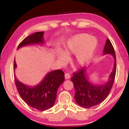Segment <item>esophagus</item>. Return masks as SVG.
<instances>
[{
	"label": "esophagus",
	"instance_id": "1",
	"mask_svg": "<svg viewBox=\"0 0 129 129\" xmlns=\"http://www.w3.org/2000/svg\"><path fill=\"white\" fill-rule=\"evenodd\" d=\"M65 79H69L71 78V75L68 73H66L65 74Z\"/></svg>",
	"mask_w": 129,
	"mask_h": 129
}]
</instances>
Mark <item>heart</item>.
<instances>
[{
    "label": "heart",
    "instance_id": "obj_1",
    "mask_svg": "<svg viewBox=\"0 0 129 129\" xmlns=\"http://www.w3.org/2000/svg\"><path fill=\"white\" fill-rule=\"evenodd\" d=\"M97 41L88 34H81L73 36L68 41L64 49L65 53L67 55L75 54V61L77 65L83 66L90 60L96 49ZM58 57L64 61H67L66 55L60 52Z\"/></svg>",
    "mask_w": 129,
    "mask_h": 129
}]
</instances>
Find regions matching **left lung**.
Segmentation results:
<instances>
[{
    "instance_id": "8db88e82",
    "label": "left lung",
    "mask_w": 129,
    "mask_h": 129,
    "mask_svg": "<svg viewBox=\"0 0 129 129\" xmlns=\"http://www.w3.org/2000/svg\"><path fill=\"white\" fill-rule=\"evenodd\" d=\"M111 54L114 59L113 69L109 75L108 81L103 85H94L89 81L86 76V68H82L73 73L71 78L75 87V99L78 105L89 108L103 102L108 97L112 88L116 73V57L112 44L109 39L106 40L104 48V54Z\"/></svg>"
}]
</instances>
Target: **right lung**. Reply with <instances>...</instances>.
<instances>
[{
  "instance_id": "obj_1",
  "label": "right lung",
  "mask_w": 129,
  "mask_h": 129,
  "mask_svg": "<svg viewBox=\"0 0 129 129\" xmlns=\"http://www.w3.org/2000/svg\"><path fill=\"white\" fill-rule=\"evenodd\" d=\"M44 33V32H38L25 38L19 45L17 49L26 45L43 44ZM16 67L14 60V71ZM14 78L17 90L21 99L28 105L40 111L48 110L53 106L58 88L65 80L64 72L60 69L48 73L40 84L34 86H28L19 81L15 75Z\"/></svg>"
}]
</instances>
